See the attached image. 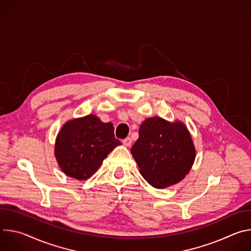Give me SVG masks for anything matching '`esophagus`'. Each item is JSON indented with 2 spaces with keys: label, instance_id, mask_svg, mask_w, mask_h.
<instances>
[{
  "label": "esophagus",
  "instance_id": "34e87169",
  "mask_svg": "<svg viewBox=\"0 0 251 251\" xmlns=\"http://www.w3.org/2000/svg\"><path fill=\"white\" fill-rule=\"evenodd\" d=\"M123 144H124L125 146L129 147V146L132 144V139H131L130 137H127V138H125V139L123 140Z\"/></svg>",
  "mask_w": 251,
  "mask_h": 251
}]
</instances>
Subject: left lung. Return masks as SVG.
Instances as JSON below:
<instances>
[{
	"instance_id": "1",
	"label": "left lung",
	"mask_w": 251,
	"mask_h": 251,
	"mask_svg": "<svg viewBox=\"0 0 251 251\" xmlns=\"http://www.w3.org/2000/svg\"><path fill=\"white\" fill-rule=\"evenodd\" d=\"M131 153L143 177L156 189L181 182L196 158L194 143L185 124L161 117L148 118L141 124Z\"/></svg>"
}]
</instances>
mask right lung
<instances>
[{"instance_id": "1", "label": "right lung", "mask_w": 251, "mask_h": 251, "mask_svg": "<svg viewBox=\"0 0 251 251\" xmlns=\"http://www.w3.org/2000/svg\"><path fill=\"white\" fill-rule=\"evenodd\" d=\"M121 142L114 136L113 124L94 114L67 121L57 134L54 155L62 172L84 181Z\"/></svg>"}]
</instances>
